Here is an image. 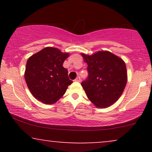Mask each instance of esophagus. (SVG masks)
Wrapping results in <instances>:
<instances>
[{
  "instance_id": "obj_1",
  "label": "esophagus",
  "mask_w": 152,
  "mask_h": 152,
  "mask_svg": "<svg viewBox=\"0 0 152 152\" xmlns=\"http://www.w3.org/2000/svg\"><path fill=\"white\" fill-rule=\"evenodd\" d=\"M75 81L80 82L81 81V77H80V76H78V77H76V79H75Z\"/></svg>"
}]
</instances>
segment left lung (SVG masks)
I'll use <instances>...</instances> for the list:
<instances>
[{
  "label": "left lung",
  "mask_w": 152,
  "mask_h": 152,
  "mask_svg": "<svg viewBox=\"0 0 152 152\" xmlns=\"http://www.w3.org/2000/svg\"><path fill=\"white\" fill-rule=\"evenodd\" d=\"M88 67V78L81 83L88 99L99 108L112 105L119 99L127 82L124 61L109 51L88 56L81 53Z\"/></svg>",
  "instance_id": "8db88e82"
}]
</instances>
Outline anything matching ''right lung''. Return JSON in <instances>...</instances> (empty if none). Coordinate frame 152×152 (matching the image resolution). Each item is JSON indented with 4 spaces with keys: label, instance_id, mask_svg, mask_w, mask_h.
I'll use <instances>...</instances> for the list:
<instances>
[{
    "label": "right lung",
    "instance_id": "right-lung-1",
    "mask_svg": "<svg viewBox=\"0 0 152 152\" xmlns=\"http://www.w3.org/2000/svg\"><path fill=\"white\" fill-rule=\"evenodd\" d=\"M69 56L56 48L46 47L28 59L25 80L31 93L38 101L54 104L73 83L68 70L63 66Z\"/></svg>",
    "mask_w": 152,
    "mask_h": 152
}]
</instances>
